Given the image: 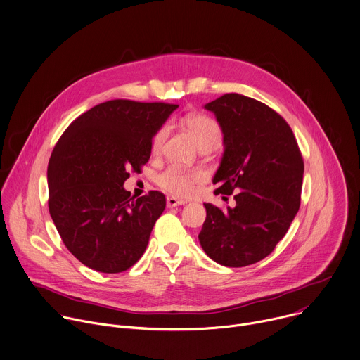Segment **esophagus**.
I'll use <instances>...</instances> for the list:
<instances>
[{
  "label": "esophagus",
  "instance_id": "1",
  "mask_svg": "<svg viewBox=\"0 0 360 360\" xmlns=\"http://www.w3.org/2000/svg\"><path fill=\"white\" fill-rule=\"evenodd\" d=\"M184 203H185V200H182V199H176L174 196L167 198V207L168 208H175V207H179V205H184Z\"/></svg>",
  "mask_w": 360,
  "mask_h": 360
}]
</instances>
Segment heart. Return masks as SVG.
<instances>
[{
    "label": "heart",
    "mask_w": 360,
    "mask_h": 360,
    "mask_svg": "<svg viewBox=\"0 0 360 360\" xmlns=\"http://www.w3.org/2000/svg\"><path fill=\"white\" fill-rule=\"evenodd\" d=\"M185 127L193 135L198 146L203 148H217L222 141V131L219 124L203 114H191L185 120ZM168 135V127H161L152 138V152L158 153L162 148V143ZM203 179V174L198 169H185L176 165L165 168L158 176V185L174 196H188L192 193L195 184Z\"/></svg>",
    "instance_id": "obj_1"
}]
</instances>
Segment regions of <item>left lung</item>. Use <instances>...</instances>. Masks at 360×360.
Wrapping results in <instances>:
<instances>
[{"mask_svg":"<svg viewBox=\"0 0 360 360\" xmlns=\"http://www.w3.org/2000/svg\"><path fill=\"white\" fill-rule=\"evenodd\" d=\"M224 134V155L212 179L215 193L232 195L221 211L203 203L198 238L219 265L242 268L262 261L288 232L300 207L303 160L288 122L253 98L225 94L205 105Z\"/></svg>","mask_w":360,"mask_h":360,"instance_id":"obj_1","label":"left lung"}]
</instances>
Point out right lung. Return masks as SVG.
Listing matches in <instances>:
<instances>
[{
  "instance_id": "1",
  "label": "right lung",
  "mask_w": 360,
  "mask_h": 360,
  "mask_svg": "<svg viewBox=\"0 0 360 360\" xmlns=\"http://www.w3.org/2000/svg\"><path fill=\"white\" fill-rule=\"evenodd\" d=\"M178 108L112 99L79 115L51 153L48 208L67 249L85 266L120 274L143 255L165 195L125 191L129 171L150 157L152 138Z\"/></svg>"
}]
</instances>
